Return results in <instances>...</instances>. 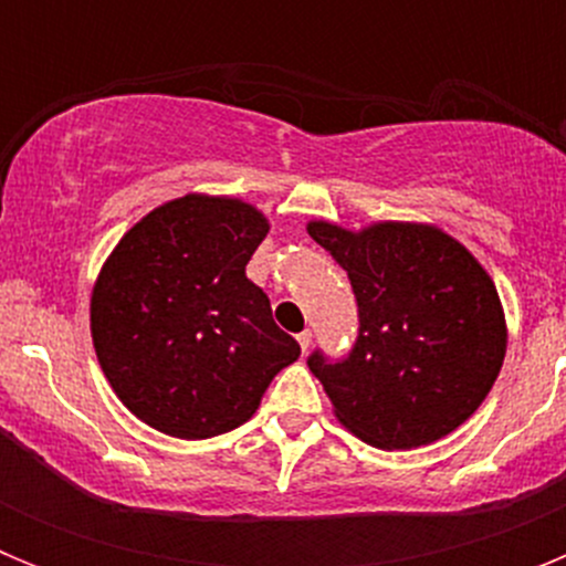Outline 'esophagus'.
Returning <instances> with one entry per match:
<instances>
[{"label":"esophagus","mask_w":566,"mask_h":566,"mask_svg":"<svg viewBox=\"0 0 566 566\" xmlns=\"http://www.w3.org/2000/svg\"><path fill=\"white\" fill-rule=\"evenodd\" d=\"M297 343H300V348H303V354H306L308 345H312V332H308V328H306V332H300Z\"/></svg>","instance_id":"esophagus-1"}]
</instances>
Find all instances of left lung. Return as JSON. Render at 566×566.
<instances>
[{
  "instance_id": "1",
  "label": "left lung",
  "mask_w": 566,
  "mask_h": 566,
  "mask_svg": "<svg viewBox=\"0 0 566 566\" xmlns=\"http://www.w3.org/2000/svg\"><path fill=\"white\" fill-rule=\"evenodd\" d=\"M306 229L348 272L359 308L348 357H308L334 417L382 451L457 431L484 402L507 352L502 300L482 263L431 223Z\"/></svg>"
}]
</instances>
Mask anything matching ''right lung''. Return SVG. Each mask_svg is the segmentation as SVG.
Returning a JSON list of instances; mask_svg holds the SVG:
<instances>
[{
    "mask_svg": "<svg viewBox=\"0 0 566 566\" xmlns=\"http://www.w3.org/2000/svg\"><path fill=\"white\" fill-rule=\"evenodd\" d=\"M269 221L252 203L189 192L135 223L104 260L90 332L115 397L155 431L209 439L258 411L300 357L247 263Z\"/></svg>",
    "mask_w": 566,
    "mask_h": 566,
    "instance_id": "add662e5",
    "label": "right lung"
}]
</instances>
